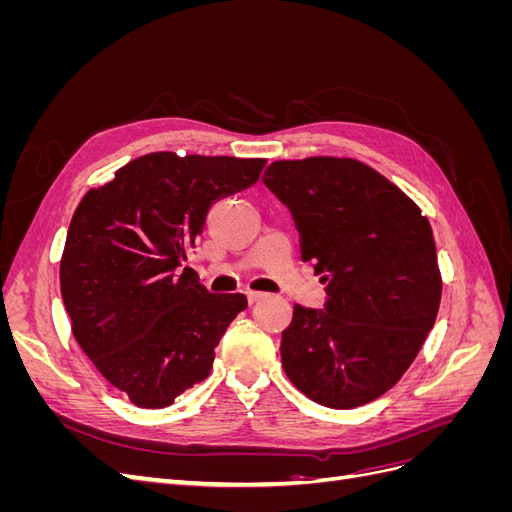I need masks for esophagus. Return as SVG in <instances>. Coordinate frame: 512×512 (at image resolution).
I'll return each instance as SVG.
<instances>
[{
  "mask_svg": "<svg viewBox=\"0 0 512 512\" xmlns=\"http://www.w3.org/2000/svg\"><path fill=\"white\" fill-rule=\"evenodd\" d=\"M245 294H247V301H250V303H256V301H260V299H265V297H267V294H265V292H260V290H247Z\"/></svg>",
  "mask_w": 512,
  "mask_h": 512,
  "instance_id": "1",
  "label": "esophagus"
}]
</instances>
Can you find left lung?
Returning <instances> with one entry per match:
<instances>
[{"label": "left lung", "mask_w": 512, "mask_h": 512, "mask_svg": "<svg viewBox=\"0 0 512 512\" xmlns=\"http://www.w3.org/2000/svg\"><path fill=\"white\" fill-rule=\"evenodd\" d=\"M267 188L290 209L301 258L327 284L324 309L294 305L282 365L316 404L348 410L399 382L438 316L431 224L410 196L352 158L277 160Z\"/></svg>", "instance_id": "obj_1"}]
</instances>
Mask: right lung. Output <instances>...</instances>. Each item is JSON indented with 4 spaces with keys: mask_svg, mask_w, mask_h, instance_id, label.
<instances>
[{
    "mask_svg": "<svg viewBox=\"0 0 512 512\" xmlns=\"http://www.w3.org/2000/svg\"><path fill=\"white\" fill-rule=\"evenodd\" d=\"M267 160L156 151L121 166L76 207L59 265L72 335L138 408H166L203 382L247 307L181 262L215 200L250 188Z\"/></svg>",
    "mask_w": 512,
    "mask_h": 512,
    "instance_id": "add662e5",
    "label": "right lung"
}]
</instances>
